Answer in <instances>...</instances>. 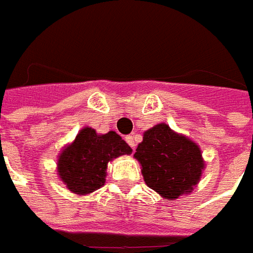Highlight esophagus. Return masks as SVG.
<instances>
[{"label":"esophagus","instance_id":"34e87169","mask_svg":"<svg viewBox=\"0 0 253 253\" xmlns=\"http://www.w3.org/2000/svg\"><path fill=\"white\" fill-rule=\"evenodd\" d=\"M125 140H126V143H128V144H129L130 147H132V148H133V150H135V137H133V136L132 135H128L126 136V137H125Z\"/></svg>","mask_w":253,"mask_h":253}]
</instances>
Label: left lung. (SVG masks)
Masks as SVG:
<instances>
[{"mask_svg": "<svg viewBox=\"0 0 253 253\" xmlns=\"http://www.w3.org/2000/svg\"><path fill=\"white\" fill-rule=\"evenodd\" d=\"M135 158L148 187L166 199H177L191 192L204 168L200 148L185 136L158 124L144 132Z\"/></svg>", "mask_w": 253, "mask_h": 253, "instance_id": "obj_1", "label": "left lung"}]
</instances>
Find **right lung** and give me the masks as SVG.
<instances>
[{"mask_svg": "<svg viewBox=\"0 0 253 253\" xmlns=\"http://www.w3.org/2000/svg\"><path fill=\"white\" fill-rule=\"evenodd\" d=\"M130 152L132 148L116 132L98 135L94 129L84 128L61 152L58 174L69 191L78 195L94 192L105 184L107 162Z\"/></svg>", "mask_w": 253, "mask_h": 253, "instance_id": "1", "label": "right lung"}]
</instances>
